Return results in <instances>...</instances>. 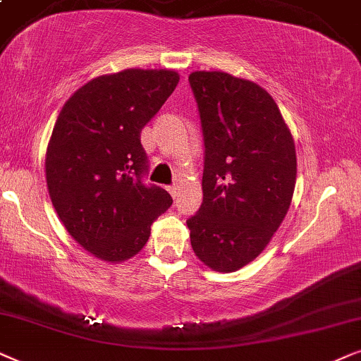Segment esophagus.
Returning <instances> with one entry per match:
<instances>
[{
	"instance_id": "esophagus-1",
	"label": "esophagus",
	"mask_w": 361,
	"mask_h": 361,
	"mask_svg": "<svg viewBox=\"0 0 361 361\" xmlns=\"http://www.w3.org/2000/svg\"><path fill=\"white\" fill-rule=\"evenodd\" d=\"M168 191H170V195L173 196V198H176L178 193H180V186H178V185H171V186H168Z\"/></svg>"
}]
</instances>
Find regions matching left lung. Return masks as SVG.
I'll return each instance as SVG.
<instances>
[{"mask_svg":"<svg viewBox=\"0 0 361 361\" xmlns=\"http://www.w3.org/2000/svg\"><path fill=\"white\" fill-rule=\"evenodd\" d=\"M204 142L203 203L186 221L206 266L234 272L254 261L289 211L297 158L277 104L251 80L191 72Z\"/></svg>","mask_w":361,"mask_h":361,"instance_id":"left-lung-1","label":"left lung"}]
</instances>
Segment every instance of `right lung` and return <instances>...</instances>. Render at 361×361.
<instances>
[{
    "mask_svg": "<svg viewBox=\"0 0 361 361\" xmlns=\"http://www.w3.org/2000/svg\"><path fill=\"white\" fill-rule=\"evenodd\" d=\"M178 80L166 69L100 75L75 90L56 120L46 153L51 201L67 233L102 261L135 256L173 203L168 191L143 183L140 133Z\"/></svg>",
    "mask_w": 361,
    "mask_h": 361,
    "instance_id": "add662e5",
    "label": "right lung"
}]
</instances>
